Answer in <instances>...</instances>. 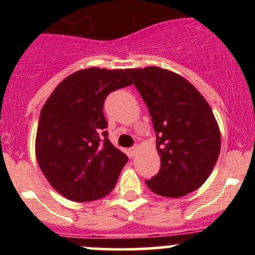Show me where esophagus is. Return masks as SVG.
Wrapping results in <instances>:
<instances>
[{
  "label": "esophagus",
  "instance_id": "34e87169",
  "mask_svg": "<svg viewBox=\"0 0 255 255\" xmlns=\"http://www.w3.org/2000/svg\"><path fill=\"white\" fill-rule=\"evenodd\" d=\"M138 150H139V148H138V145H135V146H133V148H130V150H129L130 156H135V155H137Z\"/></svg>",
  "mask_w": 255,
  "mask_h": 255
}]
</instances>
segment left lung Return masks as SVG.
I'll return each mask as SVG.
<instances>
[{
    "instance_id": "left-lung-1",
    "label": "left lung",
    "mask_w": 255,
    "mask_h": 255,
    "mask_svg": "<svg viewBox=\"0 0 255 255\" xmlns=\"http://www.w3.org/2000/svg\"><path fill=\"white\" fill-rule=\"evenodd\" d=\"M150 113L160 170L145 184L154 194L181 197L210 176L221 150L217 121L205 97L179 74L158 66L127 69Z\"/></svg>"
}]
</instances>
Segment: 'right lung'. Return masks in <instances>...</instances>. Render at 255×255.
Segmentation results:
<instances>
[{
  "instance_id": "add662e5",
  "label": "right lung",
  "mask_w": 255,
  "mask_h": 255,
  "mask_svg": "<svg viewBox=\"0 0 255 255\" xmlns=\"http://www.w3.org/2000/svg\"><path fill=\"white\" fill-rule=\"evenodd\" d=\"M132 85L127 70L89 68L55 87L40 111L35 156L49 184L76 202L99 200L115 187L128 156L107 138V95Z\"/></svg>"
}]
</instances>
